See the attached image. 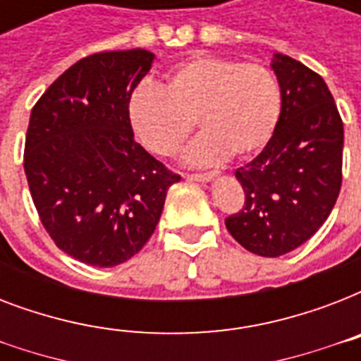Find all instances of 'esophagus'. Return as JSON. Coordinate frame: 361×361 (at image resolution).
I'll list each match as a JSON object with an SVG mask.
<instances>
[{"label": "esophagus", "instance_id": "1", "mask_svg": "<svg viewBox=\"0 0 361 361\" xmlns=\"http://www.w3.org/2000/svg\"><path fill=\"white\" fill-rule=\"evenodd\" d=\"M217 176H219V172H208V174H191V176H187V180L200 181V183H206V181L215 180Z\"/></svg>", "mask_w": 361, "mask_h": 361}]
</instances>
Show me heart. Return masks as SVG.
I'll return each mask as SVG.
<instances>
[{
  "label": "heart",
  "mask_w": 361,
  "mask_h": 361,
  "mask_svg": "<svg viewBox=\"0 0 361 361\" xmlns=\"http://www.w3.org/2000/svg\"><path fill=\"white\" fill-rule=\"evenodd\" d=\"M281 114V90L264 65L221 56H192L164 75L157 87L140 86L129 99L130 129L147 152L174 157L192 130V166L245 159L262 149Z\"/></svg>",
  "instance_id": "obj_1"
}]
</instances>
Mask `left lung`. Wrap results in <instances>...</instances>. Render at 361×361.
Here are the masks:
<instances>
[{
  "mask_svg": "<svg viewBox=\"0 0 361 361\" xmlns=\"http://www.w3.org/2000/svg\"><path fill=\"white\" fill-rule=\"evenodd\" d=\"M281 90L274 135L236 170L245 206L225 221L260 257H281L324 225L341 189L343 121L322 76L285 54L271 59Z\"/></svg>",
  "mask_w": 361,
  "mask_h": 361,
  "instance_id": "obj_1",
  "label": "left lung"
}]
</instances>
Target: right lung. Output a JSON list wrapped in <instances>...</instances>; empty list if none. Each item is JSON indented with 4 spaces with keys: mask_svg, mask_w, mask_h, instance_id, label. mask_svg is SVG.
Instances as JSON below:
<instances>
[{
    "mask_svg": "<svg viewBox=\"0 0 361 361\" xmlns=\"http://www.w3.org/2000/svg\"><path fill=\"white\" fill-rule=\"evenodd\" d=\"M153 59L144 48L87 56L31 110L24 170L33 204L56 245L90 266L135 257L181 180L135 142L127 118Z\"/></svg>",
    "mask_w": 361,
    "mask_h": 361,
    "instance_id": "1",
    "label": "right lung"
}]
</instances>
